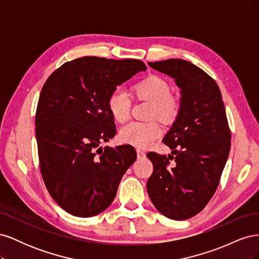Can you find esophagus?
Segmentation results:
<instances>
[{
	"mask_svg": "<svg viewBox=\"0 0 259 259\" xmlns=\"http://www.w3.org/2000/svg\"><path fill=\"white\" fill-rule=\"evenodd\" d=\"M136 152H137V156H138V158H144V156H145V151L143 150V149H137V150H136Z\"/></svg>",
	"mask_w": 259,
	"mask_h": 259,
	"instance_id": "obj_1",
	"label": "esophagus"
}]
</instances>
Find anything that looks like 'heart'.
<instances>
[{"mask_svg": "<svg viewBox=\"0 0 259 259\" xmlns=\"http://www.w3.org/2000/svg\"><path fill=\"white\" fill-rule=\"evenodd\" d=\"M133 91L138 97L152 101L151 114L164 120L174 117L178 111V101L169 94V84L159 75H148L133 86ZM108 110L113 120L124 123L131 115V100L121 90L113 91L107 100ZM163 133L161 124L156 121L133 122L124 126L120 132L122 142L135 147L144 148L151 145Z\"/></svg>", "mask_w": 259, "mask_h": 259, "instance_id": "heart-1", "label": "heart"}]
</instances>
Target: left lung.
<instances>
[{
    "label": "left lung",
    "mask_w": 259,
    "mask_h": 259,
    "mask_svg": "<svg viewBox=\"0 0 259 259\" xmlns=\"http://www.w3.org/2000/svg\"><path fill=\"white\" fill-rule=\"evenodd\" d=\"M148 65L173 77L182 98L176 120L163 138L176 156L147 154L153 164L147 190L161 214L185 221L214 195L230 152L231 133L222 93L206 72L184 59ZM171 159L177 162L173 167Z\"/></svg>",
    "instance_id": "obj_1"
}]
</instances>
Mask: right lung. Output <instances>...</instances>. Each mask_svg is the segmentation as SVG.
<instances>
[{
    "label": "right lung",
    "instance_id": "add662e5",
    "mask_svg": "<svg viewBox=\"0 0 259 259\" xmlns=\"http://www.w3.org/2000/svg\"><path fill=\"white\" fill-rule=\"evenodd\" d=\"M146 69L137 59L88 56L66 62L46 80L35 114L38 161L50 194L67 213L92 217L114 200L137 154L131 145L99 147L116 133L107 100Z\"/></svg>",
    "mask_w": 259,
    "mask_h": 259
}]
</instances>
